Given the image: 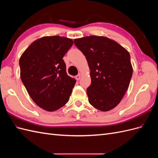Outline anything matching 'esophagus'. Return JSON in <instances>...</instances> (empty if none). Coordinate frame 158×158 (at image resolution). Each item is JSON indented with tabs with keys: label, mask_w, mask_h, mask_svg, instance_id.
<instances>
[{
	"label": "esophagus",
	"mask_w": 158,
	"mask_h": 158,
	"mask_svg": "<svg viewBox=\"0 0 158 158\" xmlns=\"http://www.w3.org/2000/svg\"><path fill=\"white\" fill-rule=\"evenodd\" d=\"M80 78H81V75L79 74H78L77 76H75V78H76V80H79L80 79Z\"/></svg>",
	"instance_id": "obj_1"
}]
</instances>
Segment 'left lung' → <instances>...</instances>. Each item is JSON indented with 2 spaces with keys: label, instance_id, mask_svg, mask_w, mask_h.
Returning a JSON list of instances; mask_svg holds the SVG:
<instances>
[{
  "label": "left lung",
  "instance_id": "1",
  "mask_svg": "<svg viewBox=\"0 0 158 158\" xmlns=\"http://www.w3.org/2000/svg\"><path fill=\"white\" fill-rule=\"evenodd\" d=\"M90 70L92 82L87 88L88 101L102 111H108L121 102L130 84L132 66L128 51L104 36L90 35L74 40Z\"/></svg>",
  "mask_w": 158,
  "mask_h": 158
}]
</instances>
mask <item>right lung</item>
<instances>
[{"label": "right lung", "instance_id": "obj_1", "mask_svg": "<svg viewBox=\"0 0 158 158\" xmlns=\"http://www.w3.org/2000/svg\"><path fill=\"white\" fill-rule=\"evenodd\" d=\"M73 44L65 37H43L33 41L19 60L27 93L45 111H56L69 102L76 81L66 73L63 58Z\"/></svg>", "mask_w": 158, "mask_h": 158}]
</instances>
